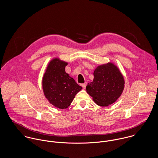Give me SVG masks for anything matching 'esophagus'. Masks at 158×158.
Listing matches in <instances>:
<instances>
[{"mask_svg": "<svg viewBox=\"0 0 158 158\" xmlns=\"http://www.w3.org/2000/svg\"><path fill=\"white\" fill-rule=\"evenodd\" d=\"M86 85H87V83L85 82V83H84V84H81V86L83 87L84 89H85V87H86Z\"/></svg>", "mask_w": 158, "mask_h": 158, "instance_id": "1", "label": "esophagus"}]
</instances>
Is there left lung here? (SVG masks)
Returning a JSON list of instances; mask_svg holds the SVG:
<instances>
[{"instance_id": "1", "label": "left lung", "mask_w": 158, "mask_h": 158, "mask_svg": "<svg viewBox=\"0 0 158 158\" xmlns=\"http://www.w3.org/2000/svg\"><path fill=\"white\" fill-rule=\"evenodd\" d=\"M93 82L86 87L88 94L97 105L107 106L115 102L124 89L125 81L118 67L112 62L99 65Z\"/></svg>"}]
</instances>
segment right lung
<instances>
[{
	"instance_id": "1",
	"label": "right lung",
	"mask_w": 158,
	"mask_h": 158,
	"mask_svg": "<svg viewBox=\"0 0 158 158\" xmlns=\"http://www.w3.org/2000/svg\"><path fill=\"white\" fill-rule=\"evenodd\" d=\"M68 63L58 57L52 59L42 77L44 94L48 102L56 108L65 109L70 105L79 86L65 70Z\"/></svg>"
}]
</instances>
